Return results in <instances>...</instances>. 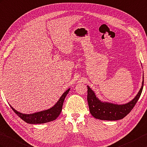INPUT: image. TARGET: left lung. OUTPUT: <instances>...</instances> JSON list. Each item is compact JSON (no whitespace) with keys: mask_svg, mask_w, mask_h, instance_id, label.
Wrapping results in <instances>:
<instances>
[{"mask_svg":"<svg viewBox=\"0 0 147 147\" xmlns=\"http://www.w3.org/2000/svg\"><path fill=\"white\" fill-rule=\"evenodd\" d=\"M143 80L142 87L136 96L128 103L124 105L113 104L108 102H103L96 97L94 92L88 87L87 100L90 111L93 117L101 120H118L125 117L131 110L140 97L143 87Z\"/></svg>","mask_w":147,"mask_h":147,"instance_id":"8db88e82","label":"left lung"}]
</instances>
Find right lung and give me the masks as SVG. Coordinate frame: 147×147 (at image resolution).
<instances>
[{
	"mask_svg": "<svg viewBox=\"0 0 147 147\" xmlns=\"http://www.w3.org/2000/svg\"><path fill=\"white\" fill-rule=\"evenodd\" d=\"M69 90L70 88L67 90L62 94V96L60 97L59 100L57 101V103L54 105L52 108H51L46 110L34 113L32 114H23L18 111H16L11 105H10V107L12 109V110L15 112L16 114L18 115V116H19L22 120L26 121L27 123H45L55 120L56 119L59 117L61 111H62V108L64 99H65L67 93H69Z\"/></svg>",
	"mask_w": 147,
	"mask_h": 147,
	"instance_id": "obj_1",
	"label": "right lung"
}]
</instances>
